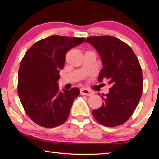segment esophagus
<instances>
[{
    "mask_svg": "<svg viewBox=\"0 0 159 159\" xmlns=\"http://www.w3.org/2000/svg\"><path fill=\"white\" fill-rule=\"evenodd\" d=\"M93 92L90 90L85 89V88H81L80 89V94L81 95H87V96H91L93 95Z\"/></svg>",
    "mask_w": 159,
    "mask_h": 159,
    "instance_id": "obj_1",
    "label": "esophagus"
}]
</instances>
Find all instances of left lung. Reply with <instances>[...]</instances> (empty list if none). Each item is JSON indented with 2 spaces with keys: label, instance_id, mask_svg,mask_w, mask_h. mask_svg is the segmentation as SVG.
Returning a JSON list of instances; mask_svg holds the SVG:
<instances>
[{
  "label": "left lung",
  "instance_id": "obj_1",
  "mask_svg": "<svg viewBox=\"0 0 159 159\" xmlns=\"http://www.w3.org/2000/svg\"><path fill=\"white\" fill-rule=\"evenodd\" d=\"M85 42L98 50L104 67L98 81L107 80L108 94L100 97L103 104L92 111L95 119L107 127H116L131 117L142 94L143 78L140 64L132 48L111 36H90Z\"/></svg>",
  "mask_w": 159,
  "mask_h": 159
}]
</instances>
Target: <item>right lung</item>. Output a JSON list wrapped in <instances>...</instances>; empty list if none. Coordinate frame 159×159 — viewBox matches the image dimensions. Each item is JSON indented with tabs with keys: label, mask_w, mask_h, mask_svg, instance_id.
I'll return each mask as SVG.
<instances>
[{
	"label": "right lung",
	"mask_w": 159,
	"mask_h": 159,
	"mask_svg": "<svg viewBox=\"0 0 159 159\" xmlns=\"http://www.w3.org/2000/svg\"><path fill=\"white\" fill-rule=\"evenodd\" d=\"M85 38L55 35L37 41L25 53L18 72L17 92L28 116L44 128H55L66 121L79 88L60 92L57 81L66 54Z\"/></svg>",
	"instance_id": "1"
}]
</instances>
